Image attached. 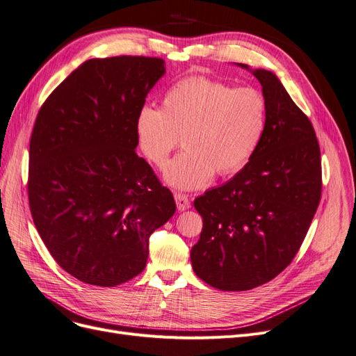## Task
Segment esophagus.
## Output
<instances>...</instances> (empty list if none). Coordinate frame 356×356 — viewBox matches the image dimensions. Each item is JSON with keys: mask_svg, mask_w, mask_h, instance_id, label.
<instances>
[{"mask_svg": "<svg viewBox=\"0 0 356 356\" xmlns=\"http://www.w3.org/2000/svg\"><path fill=\"white\" fill-rule=\"evenodd\" d=\"M175 202H177V209L184 211L191 207V203H190V198L188 195L182 194V193H175Z\"/></svg>", "mask_w": 356, "mask_h": 356, "instance_id": "obj_1", "label": "esophagus"}]
</instances>
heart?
<instances>
[{
	"mask_svg": "<svg viewBox=\"0 0 356 356\" xmlns=\"http://www.w3.org/2000/svg\"><path fill=\"white\" fill-rule=\"evenodd\" d=\"M267 125V102L252 88H235L207 77L175 83L161 109L143 108L136 120L145 158L163 168L181 140L184 153L165 169L175 188L197 190L244 168L257 150Z\"/></svg>",
	"mask_w": 356,
	"mask_h": 356,
	"instance_id": "1",
	"label": "heart"
}]
</instances>
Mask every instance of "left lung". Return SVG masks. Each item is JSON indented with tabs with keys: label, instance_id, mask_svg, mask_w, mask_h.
<instances>
[{
	"label": "left lung",
	"instance_id": "obj_1",
	"mask_svg": "<svg viewBox=\"0 0 356 356\" xmlns=\"http://www.w3.org/2000/svg\"><path fill=\"white\" fill-rule=\"evenodd\" d=\"M250 71L267 102L264 136L234 178L194 200L203 218L190 254L194 273L232 292L264 285L291 264L321 197L320 146L311 121L275 73Z\"/></svg>",
	"mask_w": 356,
	"mask_h": 356
}]
</instances>
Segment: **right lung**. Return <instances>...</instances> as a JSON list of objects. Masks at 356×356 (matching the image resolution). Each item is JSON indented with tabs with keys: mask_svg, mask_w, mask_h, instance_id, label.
<instances>
[{
	"mask_svg": "<svg viewBox=\"0 0 356 356\" xmlns=\"http://www.w3.org/2000/svg\"><path fill=\"white\" fill-rule=\"evenodd\" d=\"M150 56L93 58L44 105L29 147L31 213L67 273L117 286L146 267L150 235L175 213L174 195L136 153V120L163 74Z\"/></svg>",
	"mask_w": 356,
	"mask_h": 356,
	"instance_id": "right-lung-1",
	"label": "right lung"
}]
</instances>
